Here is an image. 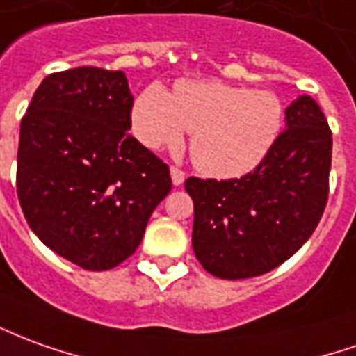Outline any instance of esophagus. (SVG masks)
Masks as SVG:
<instances>
[{
  "label": "esophagus",
  "instance_id": "esophagus-1",
  "mask_svg": "<svg viewBox=\"0 0 356 356\" xmlns=\"http://www.w3.org/2000/svg\"><path fill=\"white\" fill-rule=\"evenodd\" d=\"M185 171L183 170H179V168H171V181H173V185L179 186V185H183V181H185Z\"/></svg>",
  "mask_w": 356,
  "mask_h": 356
}]
</instances>
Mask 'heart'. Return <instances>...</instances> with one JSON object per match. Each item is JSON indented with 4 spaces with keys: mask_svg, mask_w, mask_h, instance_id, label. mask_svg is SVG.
<instances>
[{
    "mask_svg": "<svg viewBox=\"0 0 356 356\" xmlns=\"http://www.w3.org/2000/svg\"><path fill=\"white\" fill-rule=\"evenodd\" d=\"M283 123L282 102L272 92L221 83L181 81L171 96L150 84L136 98L133 129L148 148H177L193 133L195 165L213 177H238L272 150Z\"/></svg>",
    "mask_w": 356,
    "mask_h": 356,
    "instance_id": "1",
    "label": "heart"
}]
</instances>
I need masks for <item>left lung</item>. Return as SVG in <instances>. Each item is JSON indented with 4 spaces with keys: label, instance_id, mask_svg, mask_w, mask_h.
I'll list each match as a JSON object with an SVG mask.
<instances>
[{
    "label": "left lung",
    "instance_id": "obj_1",
    "mask_svg": "<svg viewBox=\"0 0 356 356\" xmlns=\"http://www.w3.org/2000/svg\"><path fill=\"white\" fill-rule=\"evenodd\" d=\"M287 125L254 170L235 179L185 181L195 202L196 260L221 280L272 272L314 233L330 193L332 131L307 94L285 109Z\"/></svg>",
    "mask_w": 356,
    "mask_h": 356
}]
</instances>
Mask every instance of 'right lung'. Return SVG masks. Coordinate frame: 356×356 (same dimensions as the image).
Wrapping results in <instances>:
<instances>
[{"instance_id":"add662e5","label":"right lung","mask_w":356,"mask_h":356,"mask_svg":"<svg viewBox=\"0 0 356 356\" xmlns=\"http://www.w3.org/2000/svg\"><path fill=\"white\" fill-rule=\"evenodd\" d=\"M131 111L123 71L79 67L48 74L21 121L22 213L46 247L90 272L135 254L171 191L170 165L127 135Z\"/></svg>"}]
</instances>
